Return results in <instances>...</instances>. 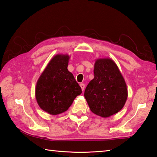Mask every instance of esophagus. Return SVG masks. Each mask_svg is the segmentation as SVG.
I'll use <instances>...</instances> for the list:
<instances>
[{
    "mask_svg": "<svg viewBox=\"0 0 157 157\" xmlns=\"http://www.w3.org/2000/svg\"><path fill=\"white\" fill-rule=\"evenodd\" d=\"M80 86H81L82 91L84 90V89H85V85L83 84V83H81V84H80Z\"/></svg>",
    "mask_w": 157,
    "mask_h": 157,
    "instance_id": "esophagus-1",
    "label": "esophagus"
}]
</instances>
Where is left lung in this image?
I'll use <instances>...</instances> for the list:
<instances>
[{"label": "left lung", "mask_w": 157, "mask_h": 157, "mask_svg": "<svg viewBox=\"0 0 157 157\" xmlns=\"http://www.w3.org/2000/svg\"><path fill=\"white\" fill-rule=\"evenodd\" d=\"M94 78L89 82L85 98L93 113L106 118L122 109L128 92L125 81L114 61L110 58L95 60Z\"/></svg>", "instance_id": "left-lung-1"}]
</instances>
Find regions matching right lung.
<instances>
[{
    "instance_id": "1",
    "label": "right lung",
    "mask_w": 157,
    "mask_h": 157,
    "mask_svg": "<svg viewBox=\"0 0 157 157\" xmlns=\"http://www.w3.org/2000/svg\"><path fill=\"white\" fill-rule=\"evenodd\" d=\"M70 56L57 54L48 63L38 79L35 96L39 107L52 115L66 111L82 90L68 71Z\"/></svg>"
}]
</instances>
